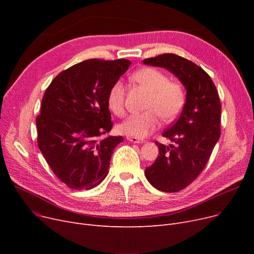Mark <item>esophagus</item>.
Here are the masks:
<instances>
[{"label":"esophagus","mask_w":254,"mask_h":254,"mask_svg":"<svg viewBox=\"0 0 254 254\" xmlns=\"http://www.w3.org/2000/svg\"><path fill=\"white\" fill-rule=\"evenodd\" d=\"M127 141L132 142V143H137V144H142V143H144L143 140L138 139V138H135V137H128V136H127Z\"/></svg>","instance_id":"obj_1"}]
</instances>
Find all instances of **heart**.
<instances>
[{
  "mask_svg": "<svg viewBox=\"0 0 254 254\" xmlns=\"http://www.w3.org/2000/svg\"><path fill=\"white\" fill-rule=\"evenodd\" d=\"M132 80L150 93L146 103V112L132 114L118 126V130L128 137L142 139L150 135L165 122H172L181 112L185 104V90L178 81H169V77L154 68H144L132 75ZM126 87L116 81L107 96V105L117 116L125 114Z\"/></svg>",
  "mask_w": 254,
  "mask_h": 254,
  "instance_id": "obj_1",
  "label": "heart"
}]
</instances>
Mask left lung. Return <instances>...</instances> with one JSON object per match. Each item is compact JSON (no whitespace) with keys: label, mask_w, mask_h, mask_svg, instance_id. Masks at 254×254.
<instances>
[{"label":"left lung","mask_w":254,"mask_h":254,"mask_svg":"<svg viewBox=\"0 0 254 254\" xmlns=\"http://www.w3.org/2000/svg\"><path fill=\"white\" fill-rule=\"evenodd\" d=\"M175 75L186 89L182 112L163 132L174 145L158 142V156L145 169L149 183L164 192H176L190 185L203 171L220 137L221 104L210 76L194 63L173 53L143 61Z\"/></svg>","instance_id":"left-lung-1"}]
</instances>
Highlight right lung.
<instances>
[{
    "instance_id": "1",
    "label": "right lung",
    "mask_w": 254,
    "mask_h": 254,
    "mask_svg": "<svg viewBox=\"0 0 254 254\" xmlns=\"http://www.w3.org/2000/svg\"><path fill=\"white\" fill-rule=\"evenodd\" d=\"M130 64L81 62L61 72L44 93L36 119L39 149L72 190H91L108 175L113 150L124 138L103 137L112 128L107 96Z\"/></svg>"
}]
</instances>
